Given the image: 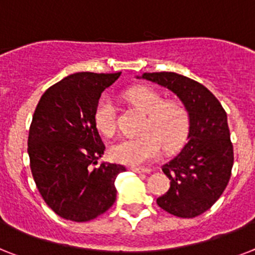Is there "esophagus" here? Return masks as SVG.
Listing matches in <instances>:
<instances>
[{
	"instance_id": "esophagus-1",
	"label": "esophagus",
	"mask_w": 255,
	"mask_h": 255,
	"mask_svg": "<svg viewBox=\"0 0 255 255\" xmlns=\"http://www.w3.org/2000/svg\"><path fill=\"white\" fill-rule=\"evenodd\" d=\"M129 170L137 172V174H149L150 170L149 168H140V167H129Z\"/></svg>"
}]
</instances>
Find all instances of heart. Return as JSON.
I'll use <instances>...</instances> for the list:
<instances>
[{
    "label": "heart",
    "instance_id": "heart-1",
    "mask_svg": "<svg viewBox=\"0 0 255 255\" xmlns=\"http://www.w3.org/2000/svg\"><path fill=\"white\" fill-rule=\"evenodd\" d=\"M128 104L145 113L141 126V136L123 138L110 147L111 157L126 164H142L158 157L162 147L172 151L181 146L190 127L189 111L181 102L164 101L159 92L149 87H133L124 93ZM98 131L105 136L117 132V113L113 102L104 97L95 111Z\"/></svg>",
    "mask_w": 255,
    "mask_h": 255
}]
</instances>
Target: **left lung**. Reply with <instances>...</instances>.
I'll use <instances>...</instances> for the list:
<instances>
[{"label": "left lung", "instance_id": "left-lung-1", "mask_svg": "<svg viewBox=\"0 0 255 255\" xmlns=\"http://www.w3.org/2000/svg\"><path fill=\"white\" fill-rule=\"evenodd\" d=\"M142 79L174 92L190 117L187 144L162 166L170 189L158 197V206L179 218L201 215L222 196L232 172L233 145L227 113L206 87L187 76L145 72Z\"/></svg>", "mask_w": 255, "mask_h": 255}]
</instances>
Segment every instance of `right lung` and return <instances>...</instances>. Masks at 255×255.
<instances>
[{"label":"right lung","instance_id":"add662e5","mask_svg":"<svg viewBox=\"0 0 255 255\" xmlns=\"http://www.w3.org/2000/svg\"><path fill=\"white\" fill-rule=\"evenodd\" d=\"M122 72H76L41 96L28 134L29 166L42 200L66 220L88 222L117 198L115 179L126 167L98 163L105 144L95 111L101 93Z\"/></svg>","mask_w":255,"mask_h":255}]
</instances>
